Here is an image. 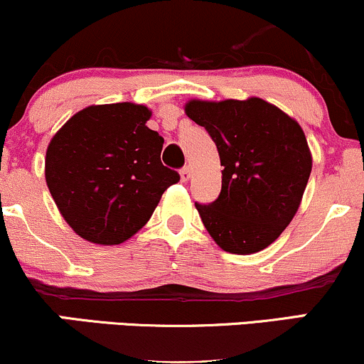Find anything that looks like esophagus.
Segmentation results:
<instances>
[{
  "instance_id": "34e87169",
  "label": "esophagus",
  "mask_w": 364,
  "mask_h": 364,
  "mask_svg": "<svg viewBox=\"0 0 364 364\" xmlns=\"http://www.w3.org/2000/svg\"><path fill=\"white\" fill-rule=\"evenodd\" d=\"M179 178H181V181H188V179L191 178V168H190V166H185V168L179 171Z\"/></svg>"
}]
</instances>
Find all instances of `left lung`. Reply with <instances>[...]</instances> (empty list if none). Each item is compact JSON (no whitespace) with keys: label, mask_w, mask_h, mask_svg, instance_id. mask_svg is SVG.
I'll list each match as a JSON object with an SVG mask.
<instances>
[{"label":"left lung","mask_w":364,"mask_h":364,"mask_svg":"<svg viewBox=\"0 0 364 364\" xmlns=\"http://www.w3.org/2000/svg\"><path fill=\"white\" fill-rule=\"evenodd\" d=\"M185 113L207 129L224 166L218 198L195 203L205 229L227 252L262 251L290 224L307 188L312 152L300 124L257 96L193 98Z\"/></svg>","instance_id":"obj_1"}]
</instances>
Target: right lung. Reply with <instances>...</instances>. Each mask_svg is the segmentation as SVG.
I'll return each instance as SVG.
<instances>
[{"label":"right lung","instance_id":"obj_1","mask_svg":"<svg viewBox=\"0 0 364 364\" xmlns=\"http://www.w3.org/2000/svg\"><path fill=\"white\" fill-rule=\"evenodd\" d=\"M146 105H91L50 139L46 181L60 215L87 242L117 246L147 224L178 173L161 163L164 139Z\"/></svg>","mask_w":364,"mask_h":364}]
</instances>
